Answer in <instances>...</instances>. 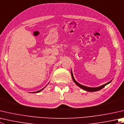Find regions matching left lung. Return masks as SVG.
<instances>
[{"instance_id": "left-lung-1", "label": "left lung", "mask_w": 124, "mask_h": 124, "mask_svg": "<svg viewBox=\"0 0 124 124\" xmlns=\"http://www.w3.org/2000/svg\"><path fill=\"white\" fill-rule=\"evenodd\" d=\"M71 77H72V79H73V81L74 82V83L78 86L79 87H80L81 88L85 90V91H87V92H96V91H100V89H102L103 87H104L105 85H107L109 84V83H111L112 80L108 82H107V84H105L103 85H101L99 87H87V86H85V85H81L78 82L76 81L75 80V78H74V76H73V72H72V70H71Z\"/></svg>"}]
</instances>
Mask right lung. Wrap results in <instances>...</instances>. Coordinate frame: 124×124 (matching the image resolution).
Listing matches in <instances>:
<instances>
[{
    "instance_id": "obj_1",
    "label": "right lung",
    "mask_w": 124,
    "mask_h": 124,
    "mask_svg": "<svg viewBox=\"0 0 124 124\" xmlns=\"http://www.w3.org/2000/svg\"><path fill=\"white\" fill-rule=\"evenodd\" d=\"M49 83H48V85L49 84ZM45 87H44V88H42V89H40V90H39V91H37V92H32V93H39V92H41V91H42V90H43V89H44V88H45Z\"/></svg>"
}]
</instances>
